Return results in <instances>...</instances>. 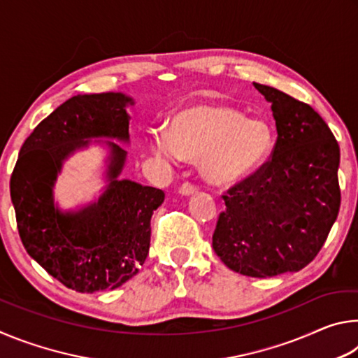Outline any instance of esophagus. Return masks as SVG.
<instances>
[{"mask_svg":"<svg viewBox=\"0 0 358 358\" xmlns=\"http://www.w3.org/2000/svg\"><path fill=\"white\" fill-rule=\"evenodd\" d=\"M197 189H199V187L196 185L189 183V181H185V183L180 186L178 191H180V194H183V196H191V194L197 192Z\"/></svg>","mask_w":358,"mask_h":358,"instance_id":"34e87169","label":"esophagus"}]
</instances>
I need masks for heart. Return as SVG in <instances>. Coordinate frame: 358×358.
<instances>
[{"label": "heart", "instance_id": "obj_1", "mask_svg": "<svg viewBox=\"0 0 358 358\" xmlns=\"http://www.w3.org/2000/svg\"><path fill=\"white\" fill-rule=\"evenodd\" d=\"M273 136L260 120L221 104L196 106L172 121L171 134L156 129L151 147L166 159H201L211 183L226 185L256 171L270 153Z\"/></svg>", "mask_w": 358, "mask_h": 358}]
</instances>
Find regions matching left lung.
Returning <instances> with one entry per match:
<instances>
[{
  "label": "left lung",
  "instance_id": "8db88e82",
  "mask_svg": "<svg viewBox=\"0 0 358 358\" xmlns=\"http://www.w3.org/2000/svg\"><path fill=\"white\" fill-rule=\"evenodd\" d=\"M254 87L271 102L278 138L268 161L222 194L213 250L240 275L270 278L305 268L329 237L341 205L339 145L306 102Z\"/></svg>",
  "mask_w": 358,
  "mask_h": 358
}]
</instances>
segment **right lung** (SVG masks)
Returning a JSON list of instances; mask_svg holds the SVG:
<instances>
[{"mask_svg": "<svg viewBox=\"0 0 358 358\" xmlns=\"http://www.w3.org/2000/svg\"><path fill=\"white\" fill-rule=\"evenodd\" d=\"M121 93L74 96L53 110L22 145L10 175V199L22 243L48 275L77 292L117 289L138 273L150 250L151 216L164 192L118 180L126 151L110 145L108 186L87 208L62 213L52 187L63 161L87 138H129Z\"/></svg>", "mask_w": 358, "mask_h": 358, "instance_id": "1", "label": "right lung"}]
</instances>
